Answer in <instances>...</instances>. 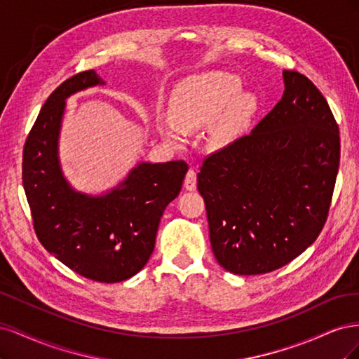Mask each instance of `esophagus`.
<instances>
[{
  "label": "esophagus",
  "instance_id": "1",
  "mask_svg": "<svg viewBox=\"0 0 359 359\" xmlns=\"http://www.w3.org/2000/svg\"><path fill=\"white\" fill-rule=\"evenodd\" d=\"M196 184H198V180H196V170L190 169V170L187 172L186 180H184V187H186V189H187V190H190V191H193V190H196Z\"/></svg>",
  "mask_w": 359,
  "mask_h": 359
}]
</instances>
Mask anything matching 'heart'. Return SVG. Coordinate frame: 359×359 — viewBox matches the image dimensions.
Returning <instances> with one entry per match:
<instances>
[{
    "mask_svg": "<svg viewBox=\"0 0 359 359\" xmlns=\"http://www.w3.org/2000/svg\"><path fill=\"white\" fill-rule=\"evenodd\" d=\"M243 82L227 72H205L193 74L177 85L170 100L175 123L187 130L212 124V139L224 144L236 136L256 114L259 102L252 93H241ZM166 136L178 139L175 130L166 127Z\"/></svg>",
    "mask_w": 359,
    "mask_h": 359,
    "instance_id": "1",
    "label": "heart"
}]
</instances>
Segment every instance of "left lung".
<instances>
[{"mask_svg":"<svg viewBox=\"0 0 359 359\" xmlns=\"http://www.w3.org/2000/svg\"><path fill=\"white\" fill-rule=\"evenodd\" d=\"M283 79L274 109L198 173L214 256L238 276L271 273L299 256L316 241L332 199L339 126L309 78L283 70Z\"/></svg>","mask_w":359,"mask_h":359,"instance_id":"obj_1","label":"left lung"}]
</instances>
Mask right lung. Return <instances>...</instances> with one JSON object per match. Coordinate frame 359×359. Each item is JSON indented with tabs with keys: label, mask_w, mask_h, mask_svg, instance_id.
Returning a JSON list of instances; mask_svg holds the SVG:
<instances>
[{
	"label": "right lung",
	"mask_w": 359,
	"mask_h": 359,
	"mask_svg": "<svg viewBox=\"0 0 359 359\" xmlns=\"http://www.w3.org/2000/svg\"><path fill=\"white\" fill-rule=\"evenodd\" d=\"M104 81L94 70L64 81L43 104L27 137L22 182L41 245L74 273L100 283L137 274L153 255L158 223L189 170L186 161L137 163L100 196L76 191L64 178L58 137L66 100Z\"/></svg>",
	"instance_id": "add662e5"
}]
</instances>
